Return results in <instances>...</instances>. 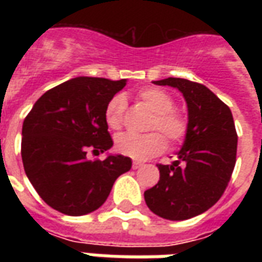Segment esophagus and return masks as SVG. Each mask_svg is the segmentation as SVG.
I'll list each match as a JSON object with an SVG mask.
<instances>
[{"label": "esophagus", "instance_id": "obj_1", "mask_svg": "<svg viewBox=\"0 0 262 262\" xmlns=\"http://www.w3.org/2000/svg\"><path fill=\"white\" fill-rule=\"evenodd\" d=\"M142 165H143L142 161H136V160H135V161H133V164H132V167H133L135 170H137V168H140Z\"/></svg>", "mask_w": 262, "mask_h": 262}]
</instances>
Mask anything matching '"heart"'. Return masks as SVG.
I'll return each instance as SVG.
<instances>
[{
	"instance_id": "obj_1",
	"label": "heart",
	"mask_w": 262,
	"mask_h": 262,
	"mask_svg": "<svg viewBox=\"0 0 262 262\" xmlns=\"http://www.w3.org/2000/svg\"><path fill=\"white\" fill-rule=\"evenodd\" d=\"M137 99L153 112L147 123V130H154L142 136L123 133L115 139L116 151L132 159L144 160L163 153L165 148V137L168 143L176 146L185 140L189 130L188 116L180 109L174 108L176 101L168 94L157 86H146L137 92ZM126 99L122 94L111 98L105 108V120L109 129L120 130L123 126Z\"/></svg>"
}]
</instances>
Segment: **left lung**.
Segmentation results:
<instances>
[{"mask_svg": "<svg viewBox=\"0 0 262 262\" xmlns=\"http://www.w3.org/2000/svg\"><path fill=\"white\" fill-rule=\"evenodd\" d=\"M154 84L182 92L189 130L178 160L157 164L160 181L144 192V199L160 217L191 219L212 208L229 185L236 165V126L230 108L202 84L174 77Z\"/></svg>", "mask_w": 262, "mask_h": 262, "instance_id": "1", "label": "left lung"}]
</instances>
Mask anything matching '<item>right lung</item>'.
<instances>
[{
	"label": "right lung",
	"mask_w": 262,
	"mask_h": 262,
	"mask_svg": "<svg viewBox=\"0 0 262 262\" xmlns=\"http://www.w3.org/2000/svg\"><path fill=\"white\" fill-rule=\"evenodd\" d=\"M126 80L77 77L45 92L22 126V163L49 206L70 216L102 206L116 178L132 168L125 156L86 159L112 147L105 108Z\"/></svg>",
	"instance_id": "right-lung-1"
}]
</instances>
